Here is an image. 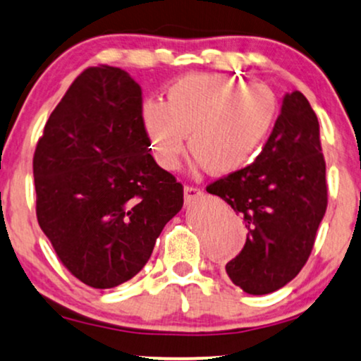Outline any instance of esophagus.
Returning <instances> with one entry per match:
<instances>
[{
    "label": "esophagus",
    "instance_id": "34e87169",
    "mask_svg": "<svg viewBox=\"0 0 361 361\" xmlns=\"http://www.w3.org/2000/svg\"><path fill=\"white\" fill-rule=\"evenodd\" d=\"M199 195H202V189L194 188V185H185V188H184V199H185V202L194 201V199H197Z\"/></svg>",
    "mask_w": 361,
    "mask_h": 361
}]
</instances>
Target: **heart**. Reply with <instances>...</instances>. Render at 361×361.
<instances>
[{"label": "heart", "instance_id": "obj_1", "mask_svg": "<svg viewBox=\"0 0 361 361\" xmlns=\"http://www.w3.org/2000/svg\"><path fill=\"white\" fill-rule=\"evenodd\" d=\"M278 99L269 87L226 75H188L167 100H149L142 122L157 164L176 171L189 152L209 173L226 176L249 166L273 130Z\"/></svg>", "mask_w": 361, "mask_h": 361}]
</instances>
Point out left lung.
Listing matches in <instances>:
<instances>
[{"mask_svg":"<svg viewBox=\"0 0 361 361\" xmlns=\"http://www.w3.org/2000/svg\"><path fill=\"white\" fill-rule=\"evenodd\" d=\"M247 229L226 273L249 295H268L306 264L328 206L326 164L317 114L301 92L284 97L268 142L252 164L207 185Z\"/></svg>","mask_w":361,"mask_h":361,"instance_id":"left-lung-1","label":"left lung"}]
</instances>
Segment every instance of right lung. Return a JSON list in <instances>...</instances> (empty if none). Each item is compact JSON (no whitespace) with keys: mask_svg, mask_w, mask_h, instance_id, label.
Wrapping results in <instances>:
<instances>
[{"mask_svg":"<svg viewBox=\"0 0 361 361\" xmlns=\"http://www.w3.org/2000/svg\"><path fill=\"white\" fill-rule=\"evenodd\" d=\"M142 88L123 70H83L33 155L37 219L58 259L87 286L115 288L144 268L184 188L157 166Z\"/></svg>","mask_w":361,"mask_h":361,"instance_id":"1","label":"right lung"}]
</instances>
